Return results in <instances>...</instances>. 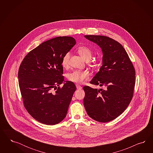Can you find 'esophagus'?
<instances>
[{
    "instance_id": "obj_1",
    "label": "esophagus",
    "mask_w": 153,
    "mask_h": 153,
    "mask_svg": "<svg viewBox=\"0 0 153 153\" xmlns=\"http://www.w3.org/2000/svg\"><path fill=\"white\" fill-rule=\"evenodd\" d=\"M76 88H77V89H81V88H82V86H80L79 84H76Z\"/></svg>"
}]
</instances>
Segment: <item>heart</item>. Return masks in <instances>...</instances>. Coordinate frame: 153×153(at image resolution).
Listing matches in <instances>:
<instances>
[{
	"instance_id": "b5f03b06",
	"label": "heart",
	"mask_w": 153,
	"mask_h": 153,
	"mask_svg": "<svg viewBox=\"0 0 153 153\" xmlns=\"http://www.w3.org/2000/svg\"><path fill=\"white\" fill-rule=\"evenodd\" d=\"M77 51L79 54L85 60H88L91 59L93 56L92 50L86 46H80L77 48ZM70 52L67 53L63 56L62 61V65L63 68H67L70 63ZM90 73L88 71L74 70L67 74V79L74 83H81L88 79Z\"/></svg>"
}]
</instances>
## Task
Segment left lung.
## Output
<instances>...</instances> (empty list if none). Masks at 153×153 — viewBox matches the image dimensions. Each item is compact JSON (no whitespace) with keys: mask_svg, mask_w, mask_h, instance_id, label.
Returning a JSON list of instances; mask_svg holds the SVG:
<instances>
[{"mask_svg":"<svg viewBox=\"0 0 153 153\" xmlns=\"http://www.w3.org/2000/svg\"><path fill=\"white\" fill-rule=\"evenodd\" d=\"M102 52V65L90 83L105 89L85 86L84 107L88 116L99 122L116 119L130 104L135 85V70L123 46L110 37L85 35Z\"/></svg>","mask_w":153,"mask_h":153,"instance_id":"obj_1","label":"left lung"}]
</instances>
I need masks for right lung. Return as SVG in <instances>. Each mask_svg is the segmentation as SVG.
<instances>
[{"label": "right lung", "instance_id": "obj_1", "mask_svg": "<svg viewBox=\"0 0 153 153\" xmlns=\"http://www.w3.org/2000/svg\"><path fill=\"white\" fill-rule=\"evenodd\" d=\"M76 43L71 36L51 39L30 51L20 65L18 77L24 106L42 123L54 125L67 115L76 87L65 81L62 61Z\"/></svg>", "mask_w": 153, "mask_h": 153}]
</instances>
